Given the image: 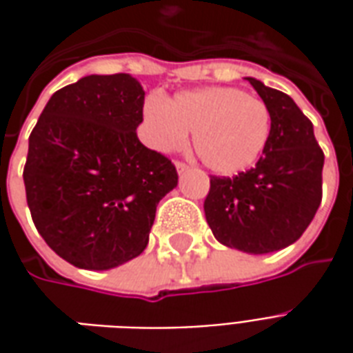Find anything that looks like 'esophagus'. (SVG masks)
<instances>
[{
  "label": "esophagus",
  "instance_id": "esophagus-1",
  "mask_svg": "<svg viewBox=\"0 0 353 353\" xmlns=\"http://www.w3.org/2000/svg\"><path fill=\"white\" fill-rule=\"evenodd\" d=\"M176 170H177V174H183V172L189 170V166H187L185 162H176Z\"/></svg>",
  "mask_w": 353,
  "mask_h": 353
}]
</instances>
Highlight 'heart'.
I'll list each match as a JSON object with an SVG mask.
<instances>
[{"mask_svg":"<svg viewBox=\"0 0 353 353\" xmlns=\"http://www.w3.org/2000/svg\"><path fill=\"white\" fill-rule=\"evenodd\" d=\"M149 145L170 153L192 134L194 153L208 168L232 176L259 161L270 136L266 103L232 87H210L174 96L166 103L149 98L141 111Z\"/></svg>","mask_w":353,"mask_h":353,"instance_id":"1","label":"heart"}]
</instances>
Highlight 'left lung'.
Listing matches in <instances>:
<instances>
[{
    "mask_svg": "<svg viewBox=\"0 0 353 353\" xmlns=\"http://www.w3.org/2000/svg\"><path fill=\"white\" fill-rule=\"evenodd\" d=\"M248 81L270 111V136L252 170L212 176L204 214L217 242L263 255L296 242L312 223L321 204L325 157L310 119L288 94Z\"/></svg>",
    "mask_w": 353,
    "mask_h": 353,
    "instance_id": "8db88e82",
    "label": "left lung"
}]
</instances>
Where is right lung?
Segmentation results:
<instances>
[{"mask_svg":"<svg viewBox=\"0 0 353 353\" xmlns=\"http://www.w3.org/2000/svg\"><path fill=\"white\" fill-rule=\"evenodd\" d=\"M145 90L128 73L87 75L50 96L30 134L24 185L37 232L85 270L128 263L149 242L176 166L138 139Z\"/></svg>","mask_w":353,"mask_h":353,"instance_id":"1","label":"right lung"}]
</instances>
